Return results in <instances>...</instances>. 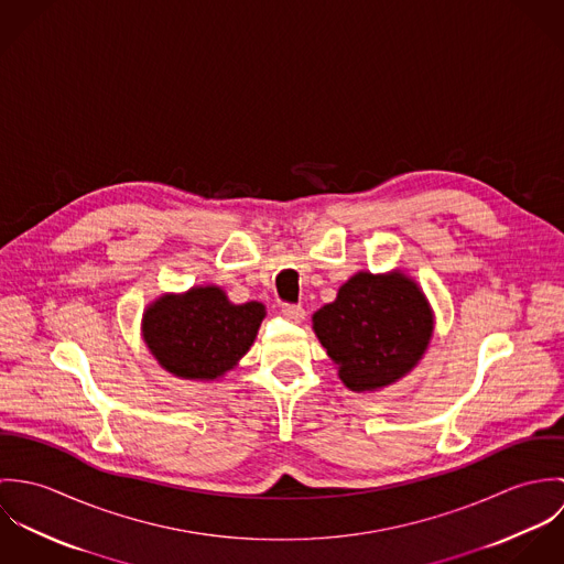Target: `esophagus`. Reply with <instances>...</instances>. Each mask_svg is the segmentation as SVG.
<instances>
[{
	"label": "esophagus",
	"instance_id": "1",
	"mask_svg": "<svg viewBox=\"0 0 564 564\" xmlns=\"http://www.w3.org/2000/svg\"><path fill=\"white\" fill-rule=\"evenodd\" d=\"M282 315H284L289 322L300 323L304 322V317H306V311H304L302 306H293V304H286V306H282Z\"/></svg>",
	"mask_w": 564,
	"mask_h": 564
}]
</instances>
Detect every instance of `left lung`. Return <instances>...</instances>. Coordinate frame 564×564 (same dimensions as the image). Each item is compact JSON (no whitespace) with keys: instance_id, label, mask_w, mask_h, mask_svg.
Returning <instances> with one entry per match:
<instances>
[{"instance_id":"left-lung-1","label":"left lung","mask_w":564,"mask_h":564,"mask_svg":"<svg viewBox=\"0 0 564 564\" xmlns=\"http://www.w3.org/2000/svg\"><path fill=\"white\" fill-rule=\"evenodd\" d=\"M313 329L338 365L343 384L367 393L395 384L416 367L434 315L419 284L402 271H358L313 315Z\"/></svg>"}]
</instances>
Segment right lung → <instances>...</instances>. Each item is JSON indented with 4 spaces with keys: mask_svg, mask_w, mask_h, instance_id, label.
<instances>
[{
    "mask_svg": "<svg viewBox=\"0 0 564 564\" xmlns=\"http://www.w3.org/2000/svg\"><path fill=\"white\" fill-rule=\"evenodd\" d=\"M260 302L232 304L219 286L166 293L143 313V338L164 371L182 380H217L249 351L264 319Z\"/></svg>",
    "mask_w": 564,
    "mask_h": 564,
    "instance_id": "add662e5",
    "label": "right lung"
}]
</instances>
